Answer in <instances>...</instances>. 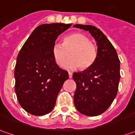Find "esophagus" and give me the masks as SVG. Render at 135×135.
Listing matches in <instances>:
<instances>
[{
  "label": "esophagus",
  "mask_w": 135,
  "mask_h": 135,
  "mask_svg": "<svg viewBox=\"0 0 135 135\" xmlns=\"http://www.w3.org/2000/svg\"><path fill=\"white\" fill-rule=\"evenodd\" d=\"M69 78H71V77H72V73L70 72V71H69Z\"/></svg>",
  "instance_id": "obj_1"
}]
</instances>
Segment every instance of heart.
I'll list each match as a JSON object with an SVG mask.
<instances>
[{
    "instance_id": "heart-1",
    "label": "heart",
    "mask_w": 135,
    "mask_h": 135,
    "mask_svg": "<svg viewBox=\"0 0 135 135\" xmlns=\"http://www.w3.org/2000/svg\"><path fill=\"white\" fill-rule=\"evenodd\" d=\"M68 52L70 58L65 63ZM51 55L54 62L60 67L65 62L64 67L66 69L79 67L81 70H86L96 61L98 49L88 36L75 32L64 37L62 45L54 43L51 48Z\"/></svg>"
}]
</instances>
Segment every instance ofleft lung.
I'll use <instances>...</instances> for the list:
<instances>
[{"label":"left lung","instance_id":"1","mask_svg":"<svg viewBox=\"0 0 135 135\" xmlns=\"http://www.w3.org/2000/svg\"><path fill=\"white\" fill-rule=\"evenodd\" d=\"M74 27L89 31L98 45V56L93 65L82 72L73 74L76 84L74 105L84 115L98 116L110 107L117 95L120 61L114 47L99 29L92 25Z\"/></svg>","mask_w":135,"mask_h":135}]
</instances>
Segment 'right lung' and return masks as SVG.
I'll return each instance as SVG.
<instances>
[{"mask_svg":"<svg viewBox=\"0 0 135 135\" xmlns=\"http://www.w3.org/2000/svg\"><path fill=\"white\" fill-rule=\"evenodd\" d=\"M71 24L53 23L38 26L19 51L14 76L19 104L28 113L42 116L50 113L68 71L54 62L51 48L59 35Z\"/></svg>","mask_w":135,"mask_h":135,"instance_id":"obj_1","label":"right lung"}]
</instances>
